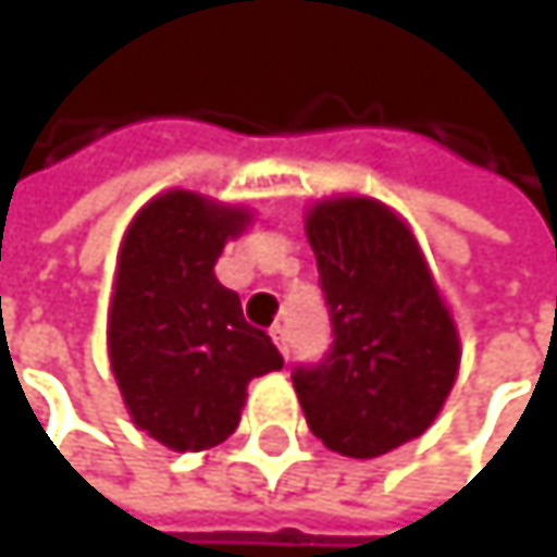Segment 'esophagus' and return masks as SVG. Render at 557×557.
Listing matches in <instances>:
<instances>
[{"mask_svg": "<svg viewBox=\"0 0 557 557\" xmlns=\"http://www.w3.org/2000/svg\"><path fill=\"white\" fill-rule=\"evenodd\" d=\"M271 338H274V345L280 348V355L289 358V332H286L283 325H274V329H271Z\"/></svg>", "mask_w": 557, "mask_h": 557, "instance_id": "obj_1", "label": "esophagus"}]
</instances>
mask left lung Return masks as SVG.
Listing matches in <instances>:
<instances>
[{"label": "left lung", "instance_id": "8db88e82", "mask_svg": "<svg viewBox=\"0 0 557 557\" xmlns=\"http://www.w3.org/2000/svg\"><path fill=\"white\" fill-rule=\"evenodd\" d=\"M306 238L332 322L322 361L293 387L325 448L377 458L419 438L458 377V332L406 222L377 199L309 209Z\"/></svg>", "mask_w": 557, "mask_h": 557}]
</instances>
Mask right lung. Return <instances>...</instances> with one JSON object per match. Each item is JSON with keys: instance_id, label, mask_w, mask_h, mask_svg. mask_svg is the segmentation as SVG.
I'll list each match as a JSON object with an SVG mask.
<instances>
[{"instance_id": "right-lung-1", "label": "right lung", "mask_w": 557, "mask_h": 557, "mask_svg": "<svg viewBox=\"0 0 557 557\" xmlns=\"http://www.w3.org/2000/svg\"><path fill=\"white\" fill-rule=\"evenodd\" d=\"M248 209L170 189L125 232L109 309V361L141 432L173 451L225 442L248 384L283 368L271 335L248 325L235 289L215 280Z\"/></svg>"}]
</instances>
